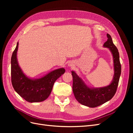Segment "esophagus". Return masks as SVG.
Here are the masks:
<instances>
[{
    "mask_svg": "<svg viewBox=\"0 0 133 133\" xmlns=\"http://www.w3.org/2000/svg\"><path fill=\"white\" fill-rule=\"evenodd\" d=\"M68 66H69V67H73L74 66V64L73 62H69V64H68Z\"/></svg>",
    "mask_w": 133,
    "mask_h": 133,
    "instance_id": "obj_1",
    "label": "esophagus"
}]
</instances>
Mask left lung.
Wrapping results in <instances>:
<instances>
[{"label": "left lung", "mask_w": 133, "mask_h": 133, "mask_svg": "<svg viewBox=\"0 0 133 133\" xmlns=\"http://www.w3.org/2000/svg\"><path fill=\"white\" fill-rule=\"evenodd\" d=\"M107 35L108 40L103 46L109 48L112 53L114 69L113 79L109 85L98 88H89L74 71H71L73 79V91L75 99L79 103L90 108L98 107L113 97L117 89L121 74V64L118 50L113 44L111 36L109 34Z\"/></svg>", "instance_id": "1"}]
</instances>
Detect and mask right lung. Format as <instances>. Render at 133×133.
Returning a JSON list of instances; mask_svg holds the SVG:
<instances>
[{"mask_svg":"<svg viewBox=\"0 0 133 133\" xmlns=\"http://www.w3.org/2000/svg\"><path fill=\"white\" fill-rule=\"evenodd\" d=\"M19 43L11 58V83L14 90L26 101L30 103L43 102L51 93L55 82L65 73L63 68L50 72L43 77L33 79L23 73L17 58Z\"/></svg>","mask_w":133,"mask_h":133,"instance_id":"add662e5","label":"right lung"}]
</instances>
